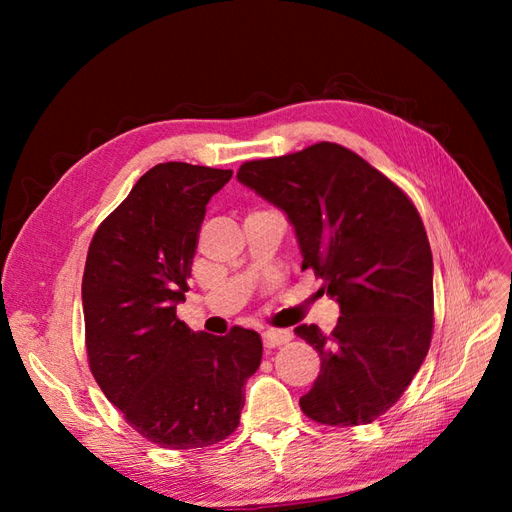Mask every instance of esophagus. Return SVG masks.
<instances>
[{
    "label": "esophagus",
    "mask_w": 512,
    "mask_h": 512,
    "mask_svg": "<svg viewBox=\"0 0 512 512\" xmlns=\"http://www.w3.org/2000/svg\"><path fill=\"white\" fill-rule=\"evenodd\" d=\"M292 339V333L286 331V329H269L262 333V344H265V348H275V346H282V344H288Z\"/></svg>",
    "instance_id": "1"
}]
</instances>
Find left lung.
Segmentation results:
<instances>
[{
    "label": "left lung",
    "instance_id": "left-lung-1",
    "mask_svg": "<svg viewBox=\"0 0 512 512\" xmlns=\"http://www.w3.org/2000/svg\"><path fill=\"white\" fill-rule=\"evenodd\" d=\"M239 183L286 213L303 256L339 305L331 333H294L320 354L301 410L322 425H367L423 365L433 331V260L421 215L354 151L316 143L241 164Z\"/></svg>",
    "mask_w": 512,
    "mask_h": 512
}]
</instances>
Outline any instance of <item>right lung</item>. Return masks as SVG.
<instances>
[{
  "label": "right lung",
  "mask_w": 512,
  "mask_h": 512,
  "mask_svg": "<svg viewBox=\"0 0 512 512\" xmlns=\"http://www.w3.org/2000/svg\"><path fill=\"white\" fill-rule=\"evenodd\" d=\"M232 170L164 162L91 239L83 275L89 367L126 421L162 448H203L239 425L260 365L250 329L194 333L177 318L207 203Z\"/></svg>",
  "instance_id": "obj_1"
}]
</instances>
